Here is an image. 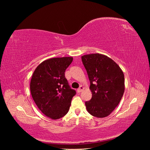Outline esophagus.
<instances>
[{"mask_svg":"<svg viewBox=\"0 0 150 150\" xmlns=\"http://www.w3.org/2000/svg\"><path fill=\"white\" fill-rule=\"evenodd\" d=\"M83 89H84V87H83V86H81L80 87H79V88H78V93L82 92L83 91Z\"/></svg>","mask_w":150,"mask_h":150,"instance_id":"1","label":"esophagus"}]
</instances>
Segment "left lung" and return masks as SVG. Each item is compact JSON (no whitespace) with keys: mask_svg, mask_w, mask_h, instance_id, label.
Listing matches in <instances>:
<instances>
[{"mask_svg":"<svg viewBox=\"0 0 150 150\" xmlns=\"http://www.w3.org/2000/svg\"><path fill=\"white\" fill-rule=\"evenodd\" d=\"M90 81L91 100L86 110L93 116L110 115L118 105L125 91V76L120 67L111 58L101 54L81 57Z\"/></svg>","mask_w":150,"mask_h":150,"instance_id":"obj_1","label":"left lung"}]
</instances>
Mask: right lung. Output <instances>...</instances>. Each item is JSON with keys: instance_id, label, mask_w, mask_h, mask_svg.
Segmentation results:
<instances>
[{"instance_id": "1", "label": "right lung", "mask_w": 150, "mask_h": 150, "mask_svg": "<svg viewBox=\"0 0 150 150\" xmlns=\"http://www.w3.org/2000/svg\"><path fill=\"white\" fill-rule=\"evenodd\" d=\"M73 60L72 57L46 60L36 67L32 76V97L44 115L52 120L65 116L76 94L65 78V71Z\"/></svg>"}]
</instances>
